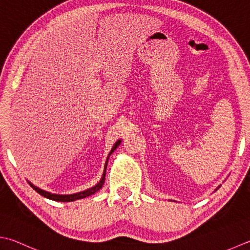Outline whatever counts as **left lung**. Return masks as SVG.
Segmentation results:
<instances>
[{
  "label": "left lung",
  "instance_id": "1",
  "mask_svg": "<svg viewBox=\"0 0 250 250\" xmlns=\"http://www.w3.org/2000/svg\"><path fill=\"white\" fill-rule=\"evenodd\" d=\"M219 188H220V187H219ZM216 190H217V189H216Z\"/></svg>",
  "mask_w": 250,
  "mask_h": 250
}]
</instances>
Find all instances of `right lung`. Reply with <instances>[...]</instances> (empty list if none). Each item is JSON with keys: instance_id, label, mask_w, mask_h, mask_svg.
<instances>
[{"instance_id": "1", "label": "right lung", "mask_w": 250, "mask_h": 250, "mask_svg": "<svg viewBox=\"0 0 250 250\" xmlns=\"http://www.w3.org/2000/svg\"><path fill=\"white\" fill-rule=\"evenodd\" d=\"M121 143V140H118L116 142V143L114 144V146H112V148L110 150V153L108 154V156H107V159H106V163H105V167H104V172H103V175L101 180L97 182L94 187H92L90 188L87 189H84L82 190V192H78V193H75V194H54V193H50L47 192V190H44L40 188L36 187V185H33L30 181H28V183L30 187L36 190L37 193H39L41 195V196L45 197V198H48V199H52V200H55V202H73V200H77V199H82V198H85L87 196H91V195L95 194L97 190H100L102 188L103 185H104L105 183V174H106V168H107V164H108V159L110 157V155L114 153V151L116 150V148L118 147V146L120 145Z\"/></svg>"}]
</instances>
